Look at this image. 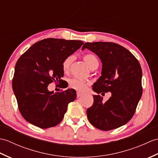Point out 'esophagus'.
I'll return each mask as SVG.
<instances>
[{
  "instance_id": "obj_1",
  "label": "esophagus",
  "mask_w": 158,
  "mask_h": 158,
  "mask_svg": "<svg viewBox=\"0 0 158 158\" xmlns=\"http://www.w3.org/2000/svg\"><path fill=\"white\" fill-rule=\"evenodd\" d=\"M81 96H82V94H81V93H80V92H77V96L78 97V98H79V97Z\"/></svg>"
}]
</instances>
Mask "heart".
<instances>
[{
  "mask_svg": "<svg viewBox=\"0 0 158 158\" xmlns=\"http://www.w3.org/2000/svg\"><path fill=\"white\" fill-rule=\"evenodd\" d=\"M83 60H85L87 64L88 65L91 69H95L98 66V60L97 57L93 53H86L83 56ZM74 60L73 56H69L63 60L62 63V70L64 73H68L70 70V66ZM89 83L88 81H83V80L73 78L69 79V86L70 88L74 89L78 92H84L88 88Z\"/></svg>",
  "mask_w": 158,
  "mask_h": 158,
  "instance_id": "1",
  "label": "heart"
}]
</instances>
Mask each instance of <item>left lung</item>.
I'll list each match as a JSON object with an SVG mask.
<instances>
[{"label":"left lung","instance_id":"1","mask_svg":"<svg viewBox=\"0 0 158 158\" xmlns=\"http://www.w3.org/2000/svg\"><path fill=\"white\" fill-rule=\"evenodd\" d=\"M88 49L98 56L102 64L101 76L93 86L98 94L87 109L90 123L99 130L117 128L132 119L142 96V69L135 56L123 46L111 42L85 43L82 50ZM110 91L105 103L99 95Z\"/></svg>","mask_w":158,"mask_h":158}]
</instances>
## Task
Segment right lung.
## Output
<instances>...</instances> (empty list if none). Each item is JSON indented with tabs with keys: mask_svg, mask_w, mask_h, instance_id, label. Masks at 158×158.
Listing matches in <instances>:
<instances>
[{
	"mask_svg": "<svg viewBox=\"0 0 158 158\" xmlns=\"http://www.w3.org/2000/svg\"><path fill=\"white\" fill-rule=\"evenodd\" d=\"M83 44L81 41L48 38L36 42L19 57L12 88L19 112L28 122L48 128L62 120L69 103L76 99V91L69 88L53 93L48 86L61 83L63 60Z\"/></svg>",
	"mask_w": 158,
	"mask_h": 158,
	"instance_id": "obj_1",
	"label": "right lung"
}]
</instances>
